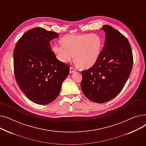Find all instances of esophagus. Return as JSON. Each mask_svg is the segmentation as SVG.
Listing matches in <instances>:
<instances>
[{"instance_id": "esophagus-1", "label": "esophagus", "mask_w": 146, "mask_h": 146, "mask_svg": "<svg viewBox=\"0 0 146 146\" xmlns=\"http://www.w3.org/2000/svg\"><path fill=\"white\" fill-rule=\"evenodd\" d=\"M75 71H76V70H75V69H74V68H73V67H70V73H72L74 72Z\"/></svg>"}]
</instances>
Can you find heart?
<instances>
[{
	"instance_id": "heart-1",
	"label": "heart",
	"mask_w": 146,
	"mask_h": 146,
	"mask_svg": "<svg viewBox=\"0 0 146 146\" xmlns=\"http://www.w3.org/2000/svg\"><path fill=\"white\" fill-rule=\"evenodd\" d=\"M62 44H55L52 50L57 59L67 63L74 57L83 68L94 65L101 54L102 40L97 34L68 35L61 39Z\"/></svg>"
}]
</instances>
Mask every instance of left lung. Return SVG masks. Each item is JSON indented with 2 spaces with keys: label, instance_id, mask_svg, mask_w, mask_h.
<instances>
[{
  "label": "left lung",
  "instance_id": "left-lung-1",
  "mask_svg": "<svg viewBox=\"0 0 146 146\" xmlns=\"http://www.w3.org/2000/svg\"><path fill=\"white\" fill-rule=\"evenodd\" d=\"M105 45L90 68L82 71L81 89L91 101L102 104L115 97L124 88L133 64L127 38L111 26L104 25Z\"/></svg>",
  "mask_w": 146,
  "mask_h": 146
}]
</instances>
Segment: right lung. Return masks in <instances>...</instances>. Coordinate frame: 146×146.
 I'll return each mask as SVG.
<instances>
[{"label":"right lung","instance_id":"1","mask_svg":"<svg viewBox=\"0 0 146 146\" xmlns=\"http://www.w3.org/2000/svg\"><path fill=\"white\" fill-rule=\"evenodd\" d=\"M58 37L55 32L35 28L20 38L13 50L15 79L27 97L37 104L56 99L70 72L51 50L50 40Z\"/></svg>","mask_w":146,"mask_h":146}]
</instances>
